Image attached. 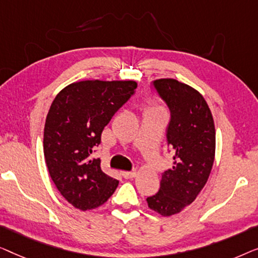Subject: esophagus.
Returning <instances> with one entry per match:
<instances>
[{"label": "esophagus", "mask_w": 258, "mask_h": 258, "mask_svg": "<svg viewBox=\"0 0 258 258\" xmlns=\"http://www.w3.org/2000/svg\"><path fill=\"white\" fill-rule=\"evenodd\" d=\"M121 175L125 177V179H133L134 176L137 175L136 170H131V172H121Z\"/></svg>", "instance_id": "esophagus-1"}]
</instances>
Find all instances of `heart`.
I'll list each match as a JSON object with an SVG mask.
<instances>
[{
    "instance_id": "1",
    "label": "heart",
    "mask_w": 258,
    "mask_h": 258,
    "mask_svg": "<svg viewBox=\"0 0 258 258\" xmlns=\"http://www.w3.org/2000/svg\"><path fill=\"white\" fill-rule=\"evenodd\" d=\"M154 108H157V107H153V106H150L147 108V110H154Z\"/></svg>"
}]
</instances>
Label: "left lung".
<instances>
[{
    "mask_svg": "<svg viewBox=\"0 0 258 258\" xmlns=\"http://www.w3.org/2000/svg\"><path fill=\"white\" fill-rule=\"evenodd\" d=\"M170 111L167 143L173 167L162 173L160 189L147 198L148 207L162 216L180 213L205 187L215 158V126L202 94L176 79L153 82Z\"/></svg>",
    "mask_w": 258,
    "mask_h": 258,
    "instance_id": "8db88e82",
    "label": "left lung"
}]
</instances>
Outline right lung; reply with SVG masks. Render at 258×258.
Here are the masks:
<instances>
[{
    "label": "right lung",
    "mask_w": 258,
    "mask_h": 258,
    "mask_svg": "<svg viewBox=\"0 0 258 258\" xmlns=\"http://www.w3.org/2000/svg\"><path fill=\"white\" fill-rule=\"evenodd\" d=\"M136 89L134 81H82L53 99L44 126V158L57 189L76 208H97L118 187L119 181L106 175L91 154L105 126Z\"/></svg>",
    "instance_id": "add662e5"
}]
</instances>
